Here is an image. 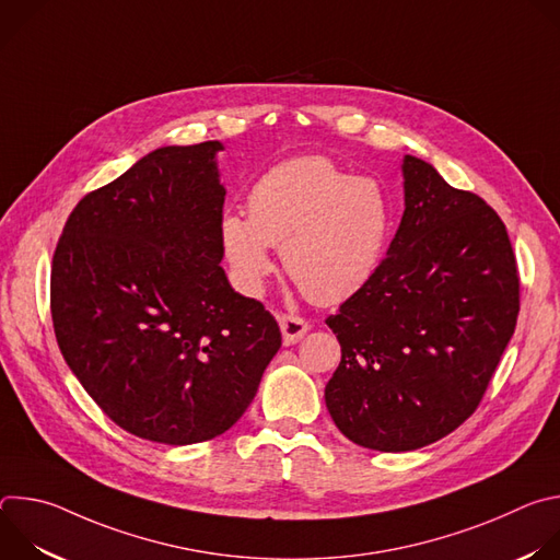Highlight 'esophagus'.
Segmentation results:
<instances>
[{
    "instance_id": "esophagus-1",
    "label": "esophagus",
    "mask_w": 560,
    "mask_h": 560,
    "mask_svg": "<svg viewBox=\"0 0 560 560\" xmlns=\"http://www.w3.org/2000/svg\"><path fill=\"white\" fill-rule=\"evenodd\" d=\"M279 328H281L285 346H292V343L301 341L305 337V332L310 330L307 322H303L301 316H294V314H281L279 316Z\"/></svg>"
}]
</instances>
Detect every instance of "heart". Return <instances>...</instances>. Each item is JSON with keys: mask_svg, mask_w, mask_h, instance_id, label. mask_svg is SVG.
Segmentation results:
<instances>
[{"mask_svg": "<svg viewBox=\"0 0 560 560\" xmlns=\"http://www.w3.org/2000/svg\"><path fill=\"white\" fill-rule=\"evenodd\" d=\"M394 232V206L372 177H352L326 156H296L270 168L248 192V217L219 221L236 285L259 296L281 248L288 275L316 303H341L370 283Z\"/></svg>", "mask_w": 560, "mask_h": 560, "instance_id": "obj_1", "label": "heart"}]
</instances>
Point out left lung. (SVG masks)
<instances>
[{
    "mask_svg": "<svg viewBox=\"0 0 560 560\" xmlns=\"http://www.w3.org/2000/svg\"><path fill=\"white\" fill-rule=\"evenodd\" d=\"M404 217L365 288L326 324L341 363L326 385L352 443L410 452L481 404L518 316V272L499 214L406 154Z\"/></svg>",
    "mask_w": 560,
    "mask_h": 560,
    "instance_id": "obj_1",
    "label": "left lung"
}]
</instances>
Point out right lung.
<instances>
[{"mask_svg": "<svg viewBox=\"0 0 560 560\" xmlns=\"http://www.w3.org/2000/svg\"><path fill=\"white\" fill-rule=\"evenodd\" d=\"M221 141L164 145L70 212L52 257L59 350L126 432L190 445L230 430L281 348L221 268Z\"/></svg>", "mask_w": 560, "mask_h": 560, "instance_id": "right-lung-1", "label": "right lung"}]
</instances>
